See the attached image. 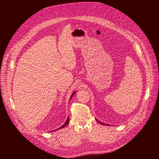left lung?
Returning <instances> with one entry per match:
<instances>
[{"mask_svg":"<svg viewBox=\"0 0 159 159\" xmlns=\"http://www.w3.org/2000/svg\"><path fill=\"white\" fill-rule=\"evenodd\" d=\"M96 121H98V122H99V123H101V125H105V124H104V123H101V122H100V121H98V120H97V119H96Z\"/></svg>","mask_w":159,"mask_h":159,"instance_id":"obj_1","label":"left lung"}]
</instances>
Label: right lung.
Returning <instances> with one entry per match:
<instances>
[{
  "label": "right lung",
  "mask_w": 159,
  "mask_h": 159,
  "mask_svg": "<svg viewBox=\"0 0 159 159\" xmlns=\"http://www.w3.org/2000/svg\"><path fill=\"white\" fill-rule=\"evenodd\" d=\"M75 94V92H74L73 93H72V96H71V97H70V100L71 99V98L73 97V96ZM69 121H70V118H69V117H68V118H67V120H66V122L61 126V127H60L59 128H58V129H55V130H57V129H60V128H64L65 126H66L69 123Z\"/></svg>",
  "instance_id": "add662e5"
}]
</instances>
